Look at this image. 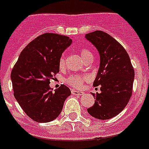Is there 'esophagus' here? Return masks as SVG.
<instances>
[{
	"instance_id": "34e87169",
	"label": "esophagus",
	"mask_w": 149,
	"mask_h": 149,
	"mask_svg": "<svg viewBox=\"0 0 149 149\" xmlns=\"http://www.w3.org/2000/svg\"><path fill=\"white\" fill-rule=\"evenodd\" d=\"M71 93L73 95H77V96H81V95L84 94L83 92L78 91V90H72V91H71Z\"/></svg>"
}]
</instances>
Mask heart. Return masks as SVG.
<instances>
[{"mask_svg":"<svg viewBox=\"0 0 149 149\" xmlns=\"http://www.w3.org/2000/svg\"><path fill=\"white\" fill-rule=\"evenodd\" d=\"M80 54H81V57L85 60V61L93 56L92 52H90V50L87 49H81L80 50ZM64 65H65V56L62 55L60 56V60H59V66H60V68H62L64 67ZM87 79H87V77L86 75L74 74V75H70L67 79V81L71 86L74 87V88H80L82 86V84L86 81H87Z\"/></svg>","mask_w":149,"mask_h":149,"instance_id":"b5f03b06","label":"heart"}]
</instances>
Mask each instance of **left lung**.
<instances>
[{
    "mask_svg": "<svg viewBox=\"0 0 149 149\" xmlns=\"http://www.w3.org/2000/svg\"><path fill=\"white\" fill-rule=\"evenodd\" d=\"M85 38L100 54V67L93 86H100V93H92L96 100L87 111L96 118L109 119L118 115L129 102L134 80V68L125 49L108 33L96 31L86 33Z\"/></svg>",
    "mask_w": 149,
    "mask_h": 149,
    "instance_id": "8db88e82",
    "label": "left lung"
}]
</instances>
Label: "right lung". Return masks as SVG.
<instances>
[{
	"mask_svg": "<svg viewBox=\"0 0 149 149\" xmlns=\"http://www.w3.org/2000/svg\"><path fill=\"white\" fill-rule=\"evenodd\" d=\"M72 43L69 37L46 33L31 41L20 53L11 73L14 97L33 121L49 123L62 111L71 93L65 85L53 91L50 79L60 71L59 60Z\"/></svg>",
	"mask_w": 149,
	"mask_h": 149,
	"instance_id": "1",
	"label": "right lung"
}]
</instances>
